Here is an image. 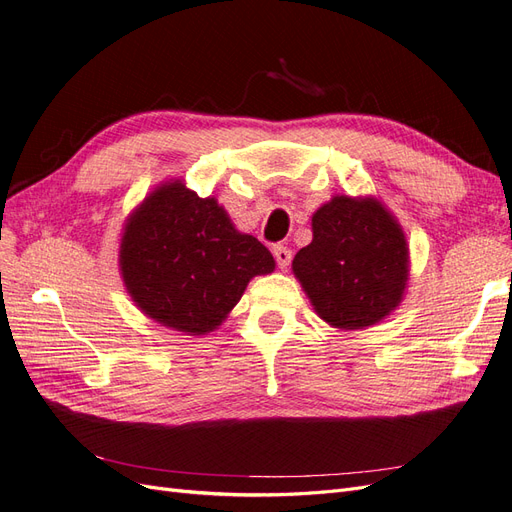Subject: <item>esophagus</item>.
<instances>
[{"label": "esophagus", "instance_id": "34e87169", "mask_svg": "<svg viewBox=\"0 0 512 512\" xmlns=\"http://www.w3.org/2000/svg\"><path fill=\"white\" fill-rule=\"evenodd\" d=\"M273 256H275V260H277V267H280L282 271H286L288 267H290V260H292V252L288 250L286 245H282V243H277V245H273Z\"/></svg>", "mask_w": 512, "mask_h": 512}]
</instances>
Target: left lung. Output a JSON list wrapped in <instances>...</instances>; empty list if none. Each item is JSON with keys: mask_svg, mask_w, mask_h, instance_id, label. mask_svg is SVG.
<instances>
[{"mask_svg": "<svg viewBox=\"0 0 512 512\" xmlns=\"http://www.w3.org/2000/svg\"><path fill=\"white\" fill-rule=\"evenodd\" d=\"M314 239L292 271L316 314L335 329L356 331L389 316L404 299L408 243L378 198L333 196L312 218Z\"/></svg>", "mask_w": 512, "mask_h": 512, "instance_id": "obj_1", "label": "left lung"}]
</instances>
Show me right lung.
<instances>
[{
  "mask_svg": "<svg viewBox=\"0 0 512 512\" xmlns=\"http://www.w3.org/2000/svg\"><path fill=\"white\" fill-rule=\"evenodd\" d=\"M119 267L143 314L168 329L205 335L226 320L252 277L275 269V260L256 237L232 226L218 200L168 181L128 218Z\"/></svg>",
  "mask_w": 512,
  "mask_h": 512,
  "instance_id": "right-lung-1",
  "label": "right lung"
}]
</instances>
